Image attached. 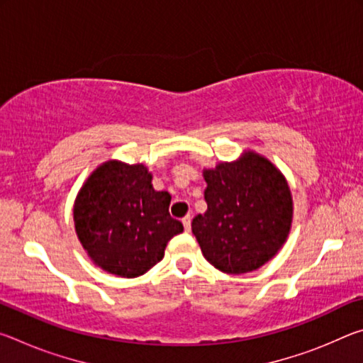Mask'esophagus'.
Masks as SVG:
<instances>
[{
	"label": "esophagus",
	"mask_w": 363,
	"mask_h": 363,
	"mask_svg": "<svg viewBox=\"0 0 363 363\" xmlns=\"http://www.w3.org/2000/svg\"><path fill=\"white\" fill-rule=\"evenodd\" d=\"M190 223H192V218H190V214H187L186 218H182V224H184V229H186V232L190 230Z\"/></svg>",
	"instance_id": "obj_1"
}]
</instances>
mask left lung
<instances>
[{"label":"left lung","instance_id":"obj_1","mask_svg":"<svg viewBox=\"0 0 363 363\" xmlns=\"http://www.w3.org/2000/svg\"><path fill=\"white\" fill-rule=\"evenodd\" d=\"M208 210L192 220L201 253L225 274L251 272L285 243L293 201L285 177L248 152L235 163L205 171Z\"/></svg>","mask_w":363,"mask_h":363}]
</instances>
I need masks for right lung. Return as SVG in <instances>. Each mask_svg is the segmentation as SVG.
Segmentation results:
<instances>
[{"label": "right lung", "mask_w": 363, "mask_h": 363, "mask_svg": "<svg viewBox=\"0 0 363 363\" xmlns=\"http://www.w3.org/2000/svg\"><path fill=\"white\" fill-rule=\"evenodd\" d=\"M171 195L152 187L144 164L107 162L79 190L73 219L83 248L110 274L139 277L162 261L184 230L169 216Z\"/></svg>", "instance_id": "obj_1"}]
</instances>
